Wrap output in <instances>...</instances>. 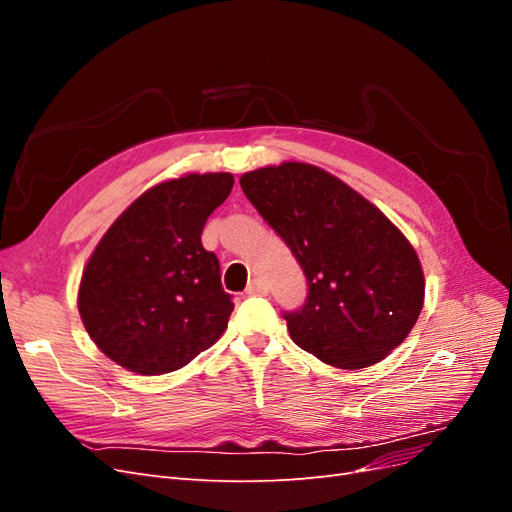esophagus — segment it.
I'll list each match as a JSON object with an SVG mask.
<instances>
[{"mask_svg": "<svg viewBox=\"0 0 512 512\" xmlns=\"http://www.w3.org/2000/svg\"><path fill=\"white\" fill-rule=\"evenodd\" d=\"M267 290H269V286L262 282V280H252L250 284H247V294H267Z\"/></svg>", "mask_w": 512, "mask_h": 512, "instance_id": "obj_1", "label": "esophagus"}]
</instances>
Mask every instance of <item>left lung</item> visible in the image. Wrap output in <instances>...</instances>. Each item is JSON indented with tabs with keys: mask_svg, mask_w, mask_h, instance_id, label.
<instances>
[{
	"mask_svg": "<svg viewBox=\"0 0 512 512\" xmlns=\"http://www.w3.org/2000/svg\"><path fill=\"white\" fill-rule=\"evenodd\" d=\"M241 190L299 260L307 301L284 314L292 342L322 363H380L412 331L425 301L414 247L367 198L314 164L241 175Z\"/></svg>",
	"mask_w": 512,
	"mask_h": 512,
	"instance_id": "1",
	"label": "left lung"
}]
</instances>
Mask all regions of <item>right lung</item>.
Returning a JSON list of instances; mask_svg holds the SVG:
<instances>
[{
	"instance_id": "add662e5",
	"label": "right lung",
	"mask_w": 512,
	"mask_h": 512,
	"mask_svg": "<svg viewBox=\"0 0 512 512\" xmlns=\"http://www.w3.org/2000/svg\"><path fill=\"white\" fill-rule=\"evenodd\" d=\"M232 183L230 173H188L153 185L89 256L79 314L94 344L123 369L168 374L226 331L235 305L200 235Z\"/></svg>"
}]
</instances>
